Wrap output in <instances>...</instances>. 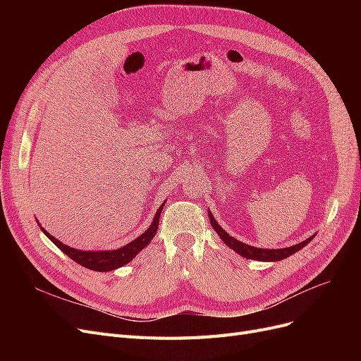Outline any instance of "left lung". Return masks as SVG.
<instances>
[{
    "label": "left lung",
    "instance_id": "obj_1",
    "mask_svg": "<svg viewBox=\"0 0 361 361\" xmlns=\"http://www.w3.org/2000/svg\"><path fill=\"white\" fill-rule=\"evenodd\" d=\"M209 221H211V226L214 227V231L218 233V236H220L223 239V243L231 247L233 251H236L238 255H241L245 259H255V260H264V262H276V260H281V259H286L289 256H292L293 253H297V251H300L302 247L307 245L312 239H305V241L297 244V245H292V247H286V248H277V250H268V248H257V247H251L248 244H244L241 241H238V239H235L233 236L228 235L224 228L220 227V224H218L215 221V218L212 216V214L209 212Z\"/></svg>",
    "mask_w": 361,
    "mask_h": 361
}]
</instances>
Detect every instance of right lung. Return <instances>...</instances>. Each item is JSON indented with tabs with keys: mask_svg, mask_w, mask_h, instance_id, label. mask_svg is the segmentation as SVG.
<instances>
[{
	"mask_svg": "<svg viewBox=\"0 0 361 361\" xmlns=\"http://www.w3.org/2000/svg\"><path fill=\"white\" fill-rule=\"evenodd\" d=\"M164 204H166V202H164L159 206V209L155 214L154 221H152L150 227L143 235H140L137 239H134V241H130L125 247H120L117 250H108V251L76 250V248H72L66 244L60 243L59 239H56L52 235H49L43 227H40V228H42V232L45 233L51 239V241L63 251L64 255H68L72 260L76 262V264H80V265L89 268V269H93V271L106 272V271H111V269H116V268H120V267L129 264V262L133 260L141 250L149 245V243L152 241V238L155 236V233L158 231L159 215L162 212Z\"/></svg>",
	"mask_w": 361,
	"mask_h": 361,
	"instance_id": "right-lung-1",
	"label": "right lung"
}]
</instances>
